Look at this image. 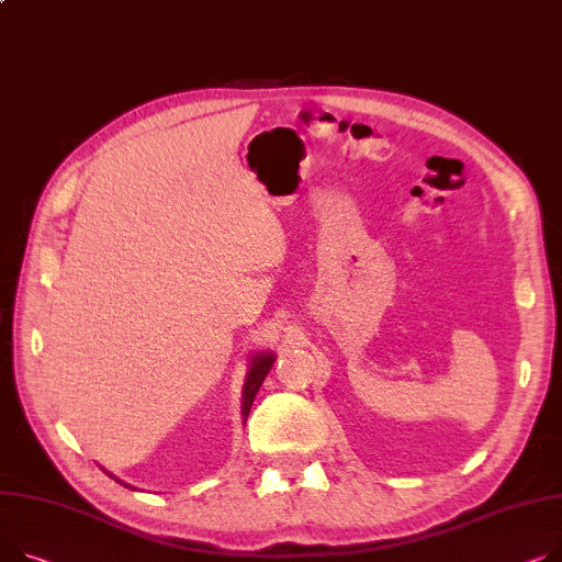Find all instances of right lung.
<instances>
[{
  "instance_id": "1",
  "label": "right lung",
  "mask_w": 562,
  "mask_h": 562,
  "mask_svg": "<svg viewBox=\"0 0 562 562\" xmlns=\"http://www.w3.org/2000/svg\"><path fill=\"white\" fill-rule=\"evenodd\" d=\"M273 361H276V355L271 352V350H265V352H255L252 357H250V366H248V375H246V382H244V393H241V420H244V425H246V418H248V414H250V406H252V400H255V395H257V391H259V386H261V382L267 380V375H269V370H271V366H273ZM108 476H112L115 481H120L115 474H110L108 470H103ZM122 485H126V488H131L128 483H124V481H120ZM135 491V488H133Z\"/></svg>"
}]
</instances>
